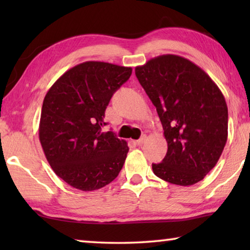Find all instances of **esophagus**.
<instances>
[{"label": "esophagus", "mask_w": 250, "mask_h": 250, "mask_svg": "<svg viewBox=\"0 0 250 250\" xmlns=\"http://www.w3.org/2000/svg\"><path fill=\"white\" fill-rule=\"evenodd\" d=\"M146 134H143L142 137H141L140 139H139V140L135 141V145H137V146H142L143 143L146 142Z\"/></svg>", "instance_id": "obj_1"}]
</instances>
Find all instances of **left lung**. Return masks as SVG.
I'll use <instances>...</instances> for the list:
<instances>
[{"label": "left lung", "mask_w": 250, "mask_h": 250, "mask_svg": "<svg viewBox=\"0 0 250 250\" xmlns=\"http://www.w3.org/2000/svg\"><path fill=\"white\" fill-rule=\"evenodd\" d=\"M135 76L155 105L167 142L166 158L152 164L168 183L188 186L216 166L228 135L222 91L201 67L177 55H161L135 67Z\"/></svg>", "instance_id": "left-lung-1"}]
</instances>
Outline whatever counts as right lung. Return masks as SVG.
I'll use <instances>...</instances> for the list:
<instances>
[{"label": "right lung", "mask_w": 250, "mask_h": 250, "mask_svg": "<svg viewBox=\"0 0 250 250\" xmlns=\"http://www.w3.org/2000/svg\"><path fill=\"white\" fill-rule=\"evenodd\" d=\"M131 74V67L84 62L62 74L46 94L41 145L54 172L73 188L96 191L124 167L128 143L103 126L110 99Z\"/></svg>", "instance_id": "1"}]
</instances>
